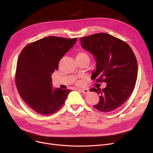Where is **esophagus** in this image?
Listing matches in <instances>:
<instances>
[{
    "mask_svg": "<svg viewBox=\"0 0 153 153\" xmlns=\"http://www.w3.org/2000/svg\"><path fill=\"white\" fill-rule=\"evenodd\" d=\"M79 91L81 92L84 94H87L88 92H89V90H88L87 89H78Z\"/></svg>",
    "mask_w": 153,
    "mask_h": 153,
    "instance_id": "obj_1",
    "label": "esophagus"
}]
</instances>
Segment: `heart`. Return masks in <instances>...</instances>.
<instances>
[{
    "label": "heart",
    "instance_id": "b5f03b06",
    "mask_svg": "<svg viewBox=\"0 0 153 153\" xmlns=\"http://www.w3.org/2000/svg\"><path fill=\"white\" fill-rule=\"evenodd\" d=\"M89 58L88 57V56L86 53H84V52H79L77 54V56H76V59H79V58ZM81 84V82H78V84Z\"/></svg>",
    "mask_w": 153,
    "mask_h": 153
}]
</instances>
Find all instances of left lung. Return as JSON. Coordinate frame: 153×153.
<instances>
[{"mask_svg": "<svg viewBox=\"0 0 153 153\" xmlns=\"http://www.w3.org/2000/svg\"><path fill=\"white\" fill-rule=\"evenodd\" d=\"M81 46L96 61L91 78L107 84L105 88L91 89L99 95L94 106L102 112L114 111L122 106L132 94L138 74V64L131 48L126 43L105 33L80 38Z\"/></svg>", "mask_w": 153, "mask_h": 153, "instance_id": "obj_1", "label": "left lung"}]
</instances>
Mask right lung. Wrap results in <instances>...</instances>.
Listing matches in <instances>:
<instances>
[{
	"mask_svg": "<svg viewBox=\"0 0 153 153\" xmlns=\"http://www.w3.org/2000/svg\"><path fill=\"white\" fill-rule=\"evenodd\" d=\"M77 38L48 36L26 46L17 64L15 82L22 99L36 113L50 115L65 102L70 89L53 88L51 74Z\"/></svg>",
	"mask_w": 153,
	"mask_h": 153,
	"instance_id": "obj_1",
	"label": "right lung"
}]
</instances>
